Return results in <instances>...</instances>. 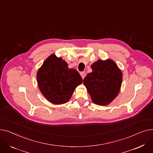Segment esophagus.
<instances>
[{"instance_id":"obj_1","label":"esophagus","mask_w":153,"mask_h":153,"mask_svg":"<svg viewBox=\"0 0 153 153\" xmlns=\"http://www.w3.org/2000/svg\"><path fill=\"white\" fill-rule=\"evenodd\" d=\"M80 75H81V76H82V78L83 79H84V78H85V77L86 76V73L84 72V71H83V72H81Z\"/></svg>"}]
</instances>
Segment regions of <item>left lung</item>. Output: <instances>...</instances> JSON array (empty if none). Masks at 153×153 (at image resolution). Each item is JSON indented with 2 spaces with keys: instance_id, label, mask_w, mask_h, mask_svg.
Wrapping results in <instances>:
<instances>
[{
  "instance_id": "1",
  "label": "left lung",
  "mask_w": 153,
  "mask_h": 153,
  "mask_svg": "<svg viewBox=\"0 0 153 153\" xmlns=\"http://www.w3.org/2000/svg\"><path fill=\"white\" fill-rule=\"evenodd\" d=\"M92 72L83 79L93 102L100 105L111 103L118 95L122 82V71L111 60H98L91 65Z\"/></svg>"
}]
</instances>
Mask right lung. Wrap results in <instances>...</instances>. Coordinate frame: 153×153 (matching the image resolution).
<instances>
[{
    "label": "right lung",
    "instance_id": "add662e5",
    "mask_svg": "<svg viewBox=\"0 0 153 153\" xmlns=\"http://www.w3.org/2000/svg\"><path fill=\"white\" fill-rule=\"evenodd\" d=\"M37 82L41 93L49 101L62 104L69 101L83 79L75 69L68 68L65 60L52 54L38 70Z\"/></svg>",
    "mask_w": 153,
    "mask_h": 153
}]
</instances>
